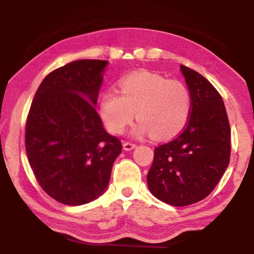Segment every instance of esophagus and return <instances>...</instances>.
Masks as SVG:
<instances>
[{
  "label": "esophagus",
  "instance_id": "esophagus-1",
  "mask_svg": "<svg viewBox=\"0 0 254 254\" xmlns=\"http://www.w3.org/2000/svg\"><path fill=\"white\" fill-rule=\"evenodd\" d=\"M123 145H124V150H126V151L133 150L134 148H136V144H135V143H130V142H125V143H124Z\"/></svg>",
  "mask_w": 254,
  "mask_h": 254
}]
</instances>
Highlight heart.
<instances>
[{
	"instance_id": "obj_1",
	"label": "heart",
	"mask_w": 254,
	"mask_h": 254,
	"mask_svg": "<svg viewBox=\"0 0 254 254\" xmlns=\"http://www.w3.org/2000/svg\"><path fill=\"white\" fill-rule=\"evenodd\" d=\"M120 93L107 89L99 102V114L109 131L121 134L133 121V134H149L155 140H170L182 133L192 112V95L183 82L148 70L124 76Z\"/></svg>"
}]
</instances>
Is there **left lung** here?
Segmentation results:
<instances>
[{
	"instance_id": "obj_1",
	"label": "left lung",
	"mask_w": 254,
	"mask_h": 254,
	"mask_svg": "<svg viewBox=\"0 0 254 254\" xmlns=\"http://www.w3.org/2000/svg\"><path fill=\"white\" fill-rule=\"evenodd\" d=\"M192 95V112L175 140L155 148L147 176L151 194L176 207L209 195L230 161L231 130L223 100L199 72L180 65Z\"/></svg>"
}]
</instances>
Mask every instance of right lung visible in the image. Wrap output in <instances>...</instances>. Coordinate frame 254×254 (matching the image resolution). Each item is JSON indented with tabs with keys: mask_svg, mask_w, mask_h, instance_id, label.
<instances>
[{
	"mask_svg": "<svg viewBox=\"0 0 254 254\" xmlns=\"http://www.w3.org/2000/svg\"><path fill=\"white\" fill-rule=\"evenodd\" d=\"M109 62L77 60L55 69L38 88L26 120L25 149L45 192L81 206L105 192L121 142L96 111Z\"/></svg>",
	"mask_w": 254,
	"mask_h": 254,
	"instance_id": "right-lung-1",
	"label": "right lung"
}]
</instances>
